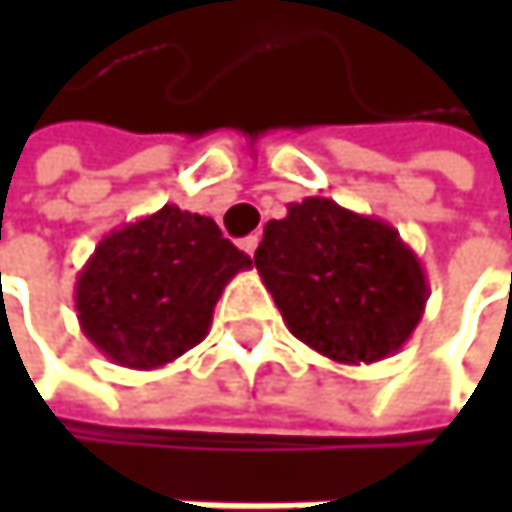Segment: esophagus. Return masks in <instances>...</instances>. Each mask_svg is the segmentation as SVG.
<instances>
[{
    "mask_svg": "<svg viewBox=\"0 0 512 512\" xmlns=\"http://www.w3.org/2000/svg\"><path fill=\"white\" fill-rule=\"evenodd\" d=\"M257 243H260V237H257V234H249V237H246V240L240 243V249H243L246 255H255Z\"/></svg>",
    "mask_w": 512,
    "mask_h": 512,
    "instance_id": "1",
    "label": "esophagus"
}]
</instances>
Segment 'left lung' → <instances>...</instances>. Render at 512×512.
I'll use <instances>...</instances> for the list:
<instances>
[{
    "label": "left lung",
    "instance_id": "obj_1",
    "mask_svg": "<svg viewBox=\"0 0 512 512\" xmlns=\"http://www.w3.org/2000/svg\"><path fill=\"white\" fill-rule=\"evenodd\" d=\"M255 266L293 338L338 364L394 356L430 296L397 228L320 195L266 222Z\"/></svg>",
    "mask_w": 512,
    "mask_h": 512
}]
</instances>
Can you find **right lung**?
Wrapping results in <instances>:
<instances>
[{"label": "right lung", "mask_w": 512, "mask_h": 512, "mask_svg": "<svg viewBox=\"0 0 512 512\" xmlns=\"http://www.w3.org/2000/svg\"><path fill=\"white\" fill-rule=\"evenodd\" d=\"M249 266L210 216L165 204L109 231L79 269V329L121 367H165L207 338L225 284Z\"/></svg>", "instance_id": "right-lung-1"}]
</instances>
